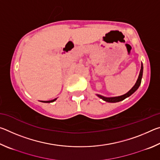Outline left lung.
I'll return each instance as SVG.
<instances>
[{
	"mask_svg": "<svg viewBox=\"0 0 160 160\" xmlns=\"http://www.w3.org/2000/svg\"><path fill=\"white\" fill-rule=\"evenodd\" d=\"M142 72H143V66L142 63H141V68H140V73H139V76L138 78V80L136 81V82L134 85V86L128 92L123 94V95L121 96H118V97H104L101 95V94H97V96L99 97L100 99H102V100H104L105 102H110V103H116V102H118L121 101H123V99H125L127 97H128L131 95V94H133L135 91H136L138 89L141 84V80L142 78Z\"/></svg>",
	"mask_w": 160,
	"mask_h": 160,
	"instance_id": "1",
	"label": "left lung"
}]
</instances>
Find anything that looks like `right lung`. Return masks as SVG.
I'll return each instance as SVG.
<instances>
[{"instance_id":"add662e5","label":"right lung","mask_w":160,"mask_h":160,"mask_svg":"<svg viewBox=\"0 0 160 160\" xmlns=\"http://www.w3.org/2000/svg\"><path fill=\"white\" fill-rule=\"evenodd\" d=\"M56 99H57V98H56V99H52V100H49V101H41V102H44V103H51V102H55Z\"/></svg>"}]
</instances>
